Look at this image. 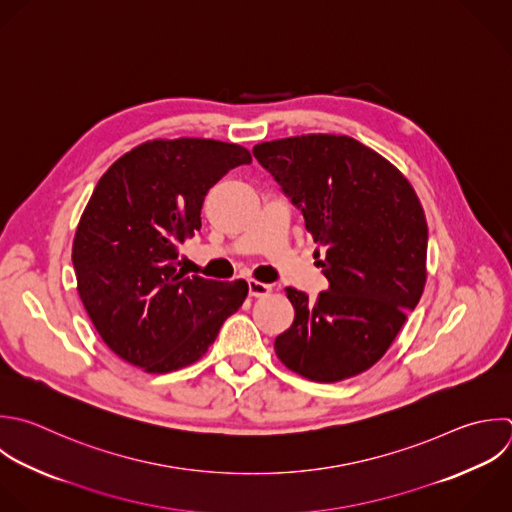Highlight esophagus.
Listing matches in <instances>:
<instances>
[{
  "label": "esophagus",
  "mask_w": 512,
  "mask_h": 512,
  "mask_svg": "<svg viewBox=\"0 0 512 512\" xmlns=\"http://www.w3.org/2000/svg\"><path fill=\"white\" fill-rule=\"evenodd\" d=\"M270 292H272L270 284H264V282H258V280H248V294L250 296L262 298V296H268Z\"/></svg>",
  "instance_id": "34e87169"
}]
</instances>
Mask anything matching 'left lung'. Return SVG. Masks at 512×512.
Wrapping results in <instances>:
<instances>
[{
	"instance_id": "1",
	"label": "left lung",
	"mask_w": 512,
	"mask_h": 512,
	"mask_svg": "<svg viewBox=\"0 0 512 512\" xmlns=\"http://www.w3.org/2000/svg\"><path fill=\"white\" fill-rule=\"evenodd\" d=\"M252 152L326 254L328 288L316 302L286 288L296 314L274 340L276 356L308 380L356 376L384 356L422 296L424 210L408 180L354 138L308 134Z\"/></svg>"
}]
</instances>
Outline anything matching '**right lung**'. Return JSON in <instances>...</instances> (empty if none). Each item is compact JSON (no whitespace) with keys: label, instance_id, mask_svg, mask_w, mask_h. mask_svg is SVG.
Wrapping results in <instances>:
<instances>
[{"label":"right lung","instance_id":"obj_1","mask_svg":"<svg viewBox=\"0 0 512 512\" xmlns=\"http://www.w3.org/2000/svg\"><path fill=\"white\" fill-rule=\"evenodd\" d=\"M250 162L238 144L152 140L100 178L80 218L72 262L88 316L126 362L152 374L196 362L246 300L244 280L186 276L178 246L200 230L208 190Z\"/></svg>","mask_w":512,"mask_h":512}]
</instances>
